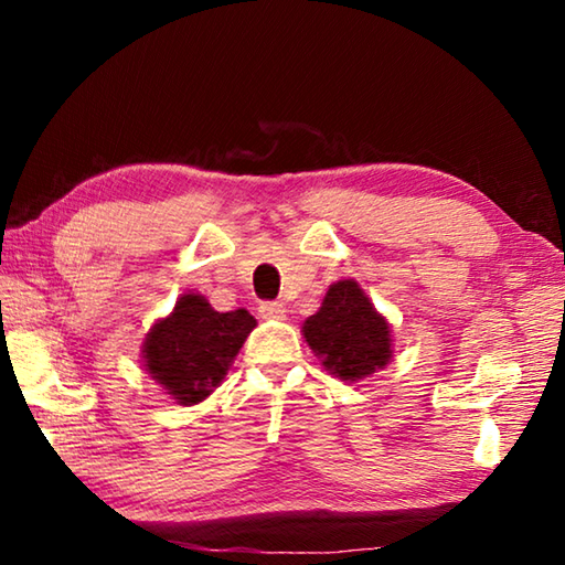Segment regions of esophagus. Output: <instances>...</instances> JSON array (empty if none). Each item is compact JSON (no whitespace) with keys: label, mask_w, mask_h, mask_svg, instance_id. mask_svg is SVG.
Here are the masks:
<instances>
[{"label":"esophagus","mask_w":565,"mask_h":565,"mask_svg":"<svg viewBox=\"0 0 565 565\" xmlns=\"http://www.w3.org/2000/svg\"><path fill=\"white\" fill-rule=\"evenodd\" d=\"M259 313H262V319L281 321V319H286V306L279 301H264L259 306Z\"/></svg>","instance_id":"esophagus-1"}]
</instances>
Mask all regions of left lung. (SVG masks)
<instances>
[{
	"instance_id": "obj_1",
	"label": "left lung",
	"mask_w": 565,
	"mask_h": 565,
	"mask_svg": "<svg viewBox=\"0 0 565 565\" xmlns=\"http://www.w3.org/2000/svg\"><path fill=\"white\" fill-rule=\"evenodd\" d=\"M303 339L323 369L341 381H359L391 361L388 321L353 279L329 286L321 309L303 321Z\"/></svg>"
}]
</instances>
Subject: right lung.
Wrapping results in <instances>:
<instances>
[{
    "label": "right lung",
    "instance_id": "right-lung-1",
    "mask_svg": "<svg viewBox=\"0 0 565 565\" xmlns=\"http://www.w3.org/2000/svg\"><path fill=\"white\" fill-rule=\"evenodd\" d=\"M256 319L246 309L214 311L202 294H184L145 339L147 374L181 406L204 401L226 379Z\"/></svg>",
    "mask_w": 565,
    "mask_h": 565
}]
</instances>
